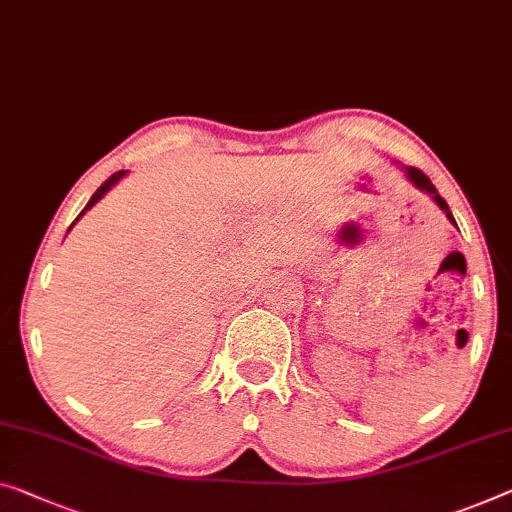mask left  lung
<instances>
[{"label": "left lung", "mask_w": 512, "mask_h": 512, "mask_svg": "<svg viewBox=\"0 0 512 512\" xmlns=\"http://www.w3.org/2000/svg\"><path fill=\"white\" fill-rule=\"evenodd\" d=\"M402 172H404V177H407V181L411 183V186H414L416 190H421V193H427V195H430V200H432L434 204H437V207H439L441 211L446 213L448 223L457 227V223H455V218H453L451 209H448V204H446L444 197H441V195L437 193V188L432 186V181L427 179L421 170H416V167H407V165H402Z\"/></svg>", "instance_id": "obj_1"}]
</instances>
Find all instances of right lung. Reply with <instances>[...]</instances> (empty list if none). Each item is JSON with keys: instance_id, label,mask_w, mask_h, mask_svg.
<instances>
[{"instance_id": "add662e5", "label": "right lung", "mask_w": 512, "mask_h": 512, "mask_svg": "<svg viewBox=\"0 0 512 512\" xmlns=\"http://www.w3.org/2000/svg\"><path fill=\"white\" fill-rule=\"evenodd\" d=\"M126 174H128V172H126V170H121V172H117V174H112V177H110V179H108V181H105V183H103V186H101V188H98V190H96V193H94V195H91V200H89V202H87V207H85V209H82V211H80V216H78V218H75V220H73V225H75V223H78V220H80V218H82V216H85V213H87V211H89V209H91V207H94V204H96V202H98V200H101V197H105V193H110V190H112V188H114V186H117V183H119V181H121V179H124V177H126ZM73 225H71V227H73ZM71 227H68V230H71Z\"/></svg>"}]
</instances>
